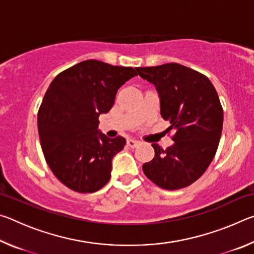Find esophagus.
Wrapping results in <instances>:
<instances>
[{
  "mask_svg": "<svg viewBox=\"0 0 254 254\" xmlns=\"http://www.w3.org/2000/svg\"><path fill=\"white\" fill-rule=\"evenodd\" d=\"M127 145L128 148H132V149H134V148H136L137 145H139V142H137V141H135V140H127Z\"/></svg>",
  "mask_w": 254,
  "mask_h": 254,
  "instance_id": "34e87169",
  "label": "esophagus"
}]
</instances>
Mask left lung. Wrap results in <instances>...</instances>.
<instances>
[{"mask_svg": "<svg viewBox=\"0 0 254 254\" xmlns=\"http://www.w3.org/2000/svg\"><path fill=\"white\" fill-rule=\"evenodd\" d=\"M137 74L157 87L160 113L174 132L171 147L152 143L154 157L142 166L143 173L167 190L195 183L217 151L223 128V107L207 77L176 63L137 67Z\"/></svg>", "mask_w": 254, "mask_h": 254, "instance_id": "left-lung-1", "label": "left lung"}]
</instances>
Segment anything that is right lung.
Segmentation results:
<instances>
[{
  "instance_id": "1",
  "label": "right lung",
  "mask_w": 254,
  "mask_h": 254,
  "mask_svg": "<svg viewBox=\"0 0 254 254\" xmlns=\"http://www.w3.org/2000/svg\"><path fill=\"white\" fill-rule=\"evenodd\" d=\"M136 75L135 68L89 59L62 71L49 85L38 111L40 144L51 171L71 190L87 194L109 183L112 158L126 139L98 133V117Z\"/></svg>"
}]
</instances>
